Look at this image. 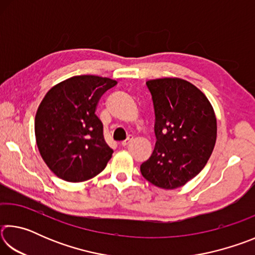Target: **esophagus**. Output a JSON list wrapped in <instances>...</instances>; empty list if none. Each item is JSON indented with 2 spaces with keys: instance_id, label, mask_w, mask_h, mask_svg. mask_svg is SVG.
I'll return each mask as SVG.
<instances>
[{
  "instance_id": "esophagus-1",
  "label": "esophagus",
  "mask_w": 255,
  "mask_h": 255,
  "mask_svg": "<svg viewBox=\"0 0 255 255\" xmlns=\"http://www.w3.org/2000/svg\"><path fill=\"white\" fill-rule=\"evenodd\" d=\"M130 141H131V137H129V138H127V139L126 140H124V141H122V144H120V145H122L123 146V147H126V146L129 144V143H130Z\"/></svg>"
}]
</instances>
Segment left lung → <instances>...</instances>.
Listing matches in <instances>:
<instances>
[{
  "label": "left lung",
  "mask_w": 255,
  "mask_h": 255,
  "mask_svg": "<svg viewBox=\"0 0 255 255\" xmlns=\"http://www.w3.org/2000/svg\"><path fill=\"white\" fill-rule=\"evenodd\" d=\"M152 94L156 144L140 165L144 178L165 190L176 189L199 173L217 138L214 108L197 86L179 77L146 82Z\"/></svg>",
  "instance_id": "1"
}]
</instances>
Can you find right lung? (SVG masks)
<instances>
[{
  "label": "right lung",
  "instance_id": "1",
  "mask_svg": "<svg viewBox=\"0 0 255 255\" xmlns=\"http://www.w3.org/2000/svg\"><path fill=\"white\" fill-rule=\"evenodd\" d=\"M117 81L77 75L53 86L34 118L36 143L44 162L58 178L83 182L105 170L112 156L96 115L102 94Z\"/></svg>",
  "mask_w": 255,
  "mask_h": 255
}]
</instances>
